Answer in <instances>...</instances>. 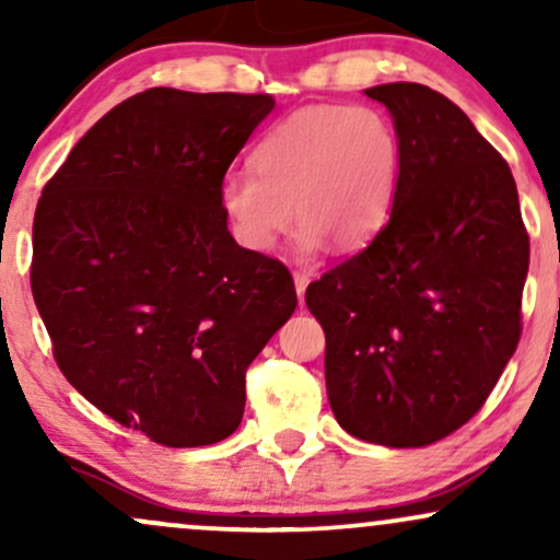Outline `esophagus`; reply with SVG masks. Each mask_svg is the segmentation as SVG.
<instances>
[{"instance_id": "esophagus-1", "label": "esophagus", "mask_w": 560, "mask_h": 560, "mask_svg": "<svg viewBox=\"0 0 560 560\" xmlns=\"http://www.w3.org/2000/svg\"><path fill=\"white\" fill-rule=\"evenodd\" d=\"M292 279H294V289H298V298L302 302L305 300V289H307V284H311V276L302 273V271H294Z\"/></svg>"}]
</instances>
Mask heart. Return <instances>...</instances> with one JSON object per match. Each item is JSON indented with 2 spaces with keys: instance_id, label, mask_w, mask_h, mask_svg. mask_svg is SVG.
<instances>
[{
  "instance_id": "obj_1",
  "label": "heart",
  "mask_w": 560,
  "mask_h": 560,
  "mask_svg": "<svg viewBox=\"0 0 560 560\" xmlns=\"http://www.w3.org/2000/svg\"><path fill=\"white\" fill-rule=\"evenodd\" d=\"M253 168L231 173L218 189L226 226L244 249H271L294 208L302 258L329 242L339 253H358L389 223L402 144L376 107H305L258 141Z\"/></svg>"
}]
</instances>
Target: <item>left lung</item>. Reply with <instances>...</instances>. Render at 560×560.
<instances>
[{
    "instance_id": "left-lung-1",
    "label": "left lung",
    "mask_w": 560,
    "mask_h": 560,
    "mask_svg": "<svg viewBox=\"0 0 560 560\" xmlns=\"http://www.w3.org/2000/svg\"><path fill=\"white\" fill-rule=\"evenodd\" d=\"M402 171L389 223L305 292L326 334V395L347 434L423 447L464 427L516 352L529 236L511 168L421 83L365 89Z\"/></svg>"
}]
</instances>
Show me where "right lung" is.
Here are the masks:
<instances>
[{
    "instance_id": "obj_1",
    "label": "right lung",
    "mask_w": 560,
    "mask_h": 560,
    "mask_svg": "<svg viewBox=\"0 0 560 560\" xmlns=\"http://www.w3.org/2000/svg\"><path fill=\"white\" fill-rule=\"evenodd\" d=\"M273 105L147 89L89 128L38 199L31 289L55 361L158 445L234 434L244 371L298 307L287 268L240 247L218 205Z\"/></svg>"
}]
</instances>
